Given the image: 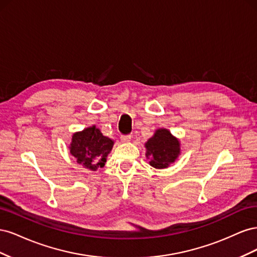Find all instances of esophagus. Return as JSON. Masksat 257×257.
Returning <instances> with one entry per match:
<instances>
[{
  "mask_svg": "<svg viewBox=\"0 0 257 257\" xmlns=\"http://www.w3.org/2000/svg\"><path fill=\"white\" fill-rule=\"evenodd\" d=\"M121 142L122 143H128V142H131V135L121 136Z\"/></svg>",
  "mask_w": 257,
  "mask_h": 257,
  "instance_id": "1",
  "label": "esophagus"
}]
</instances>
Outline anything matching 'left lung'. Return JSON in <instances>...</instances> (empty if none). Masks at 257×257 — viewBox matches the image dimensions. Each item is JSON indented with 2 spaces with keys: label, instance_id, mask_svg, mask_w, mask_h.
Returning <instances> with one entry per match:
<instances>
[{
  "label": "left lung",
  "instance_id": "obj_1",
  "mask_svg": "<svg viewBox=\"0 0 257 257\" xmlns=\"http://www.w3.org/2000/svg\"><path fill=\"white\" fill-rule=\"evenodd\" d=\"M146 158L157 169H165L175 163L181 154V144L167 128H158L145 144Z\"/></svg>",
  "mask_w": 257,
  "mask_h": 257
}]
</instances>
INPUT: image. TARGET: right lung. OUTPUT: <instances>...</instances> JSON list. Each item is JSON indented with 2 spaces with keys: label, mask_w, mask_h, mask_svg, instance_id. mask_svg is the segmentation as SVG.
<instances>
[{
  "label": "right lung",
  "mask_w": 257,
  "mask_h": 257,
  "mask_svg": "<svg viewBox=\"0 0 257 257\" xmlns=\"http://www.w3.org/2000/svg\"><path fill=\"white\" fill-rule=\"evenodd\" d=\"M113 145L112 139L104 136L99 128L92 125L74 133L68 149L78 164L96 172L97 168L104 167Z\"/></svg>",
  "instance_id": "add662e5"
}]
</instances>
